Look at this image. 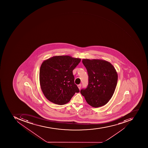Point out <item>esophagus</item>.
Masks as SVG:
<instances>
[{
  "label": "esophagus",
  "mask_w": 148,
  "mask_h": 148,
  "mask_svg": "<svg viewBox=\"0 0 148 148\" xmlns=\"http://www.w3.org/2000/svg\"><path fill=\"white\" fill-rule=\"evenodd\" d=\"M81 86H82V85H81V84H79V85H77L78 87V88L79 89H81Z\"/></svg>",
  "instance_id": "34e87169"
}]
</instances>
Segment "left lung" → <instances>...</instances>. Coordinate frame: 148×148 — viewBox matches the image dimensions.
<instances>
[{"label":"left lung","mask_w":148,"mask_h":148,"mask_svg":"<svg viewBox=\"0 0 148 148\" xmlns=\"http://www.w3.org/2000/svg\"><path fill=\"white\" fill-rule=\"evenodd\" d=\"M87 70L89 83L81 93L89 105L95 108L107 104L113 95L118 81V74L114 66L102 59H83Z\"/></svg>","instance_id":"8db88e82"}]
</instances>
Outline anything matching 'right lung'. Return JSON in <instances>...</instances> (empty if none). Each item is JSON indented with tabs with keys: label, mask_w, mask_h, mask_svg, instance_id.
Returning a JSON list of instances; mask_svg holds the SVG:
<instances>
[{
	"label": "right lung",
	"mask_w": 148,
	"mask_h": 148,
	"mask_svg": "<svg viewBox=\"0 0 148 148\" xmlns=\"http://www.w3.org/2000/svg\"><path fill=\"white\" fill-rule=\"evenodd\" d=\"M81 58L71 56H56L43 61L40 67L39 81L44 96L59 105L69 102L79 90L74 83L73 71Z\"/></svg>",
	"instance_id": "add662e5"
}]
</instances>
